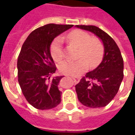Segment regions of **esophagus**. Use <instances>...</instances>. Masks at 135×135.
I'll use <instances>...</instances> for the list:
<instances>
[{
	"mask_svg": "<svg viewBox=\"0 0 135 135\" xmlns=\"http://www.w3.org/2000/svg\"><path fill=\"white\" fill-rule=\"evenodd\" d=\"M72 78H73V80H74V83H79L80 80V77H77V76H72Z\"/></svg>",
	"mask_w": 135,
	"mask_h": 135,
	"instance_id": "1",
	"label": "esophagus"
}]
</instances>
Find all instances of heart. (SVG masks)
Listing matches in <instances>:
<instances>
[{
    "label": "heart",
    "instance_id": "b5f03b06",
    "mask_svg": "<svg viewBox=\"0 0 135 135\" xmlns=\"http://www.w3.org/2000/svg\"><path fill=\"white\" fill-rule=\"evenodd\" d=\"M67 39L72 44L79 48L77 57L81 58L75 61H65L59 67L60 72L68 75H79L88 68L98 65L103 55V46L99 40L91 38V36L85 31L75 30L70 32ZM50 53L55 61L59 62L63 59V40L58 37L50 46Z\"/></svg>",
    "mask_w": 135,
    "mask_h": 135
}]
</instances>
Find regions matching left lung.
<instances>
[{"label": "left lung", "instance_id": "1", "mask_svg": "<svg viewBox=\"0 0 135 135\" xmlns=\"http://www.w3.org/2000/svg\"><path fill=\"white\" fill-rule=\"evenodd\" d=\"M90 31L104 45V56L95 69L88 72L75 86L78 100L88 107L107 106L117 94L123 79V59L118 46L110 35L94 25H76Z\"/></svg>", "mask_w": 135, "mask_h": 135}]
</instances>
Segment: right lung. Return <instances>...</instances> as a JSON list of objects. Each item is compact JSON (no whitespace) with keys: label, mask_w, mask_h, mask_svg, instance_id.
Returning <instances> with one entry per match:
<instances>
[{"label":"right lung","mask_w":135,"mask_h":135,"mask_svg":"<svg viewBox=\"0 0 135 135\" xmlns=\"http://www.w3.org/2000/svg\"><path fill=\"white\" fill-rule=\"evenodd\" d=\"M73 25L48 24L33 31L24 42L17 61L18 81L25 98L38 110L52 109L61 102V76L50 79L56 67L50 53L53 40Z\"/></svg>","instance_id":"1"}]
</instances>
